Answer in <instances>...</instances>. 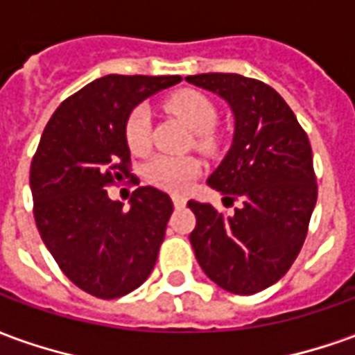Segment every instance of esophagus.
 Returning <instances> with one entry per match:
<instances>
[{"label":"esophagus","mask_w":355,"mask_h":355,"mask_svg":"<svg viewBox=\"0 0 355 355\" xmlns=\"http://www.w3.org/2000/svg\"><path fill=\"white\" fill-rule=\"evenodd\" d=\"M173 205H175V207H177V209L184 207V205H186V198H184V196H173Z\"/></svg>","instance_id":"1"}]
</instances>
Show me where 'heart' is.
I'll list each match as a JSON object with an SVG mask.
<instances>
[{
    "label": "heart",
    "mask_w": 355,
    "mask_h": 355,
    "mask_svg": "<svg viewBox=\"0 0 355 355\" xmlns=\"http://www.w3.org/2000/svg\"><path fill=\"white\" fill-rule=\"evenodd\" d=\"M165 108L177 116L193 132V148L205 155L218 154L223 137L215 131L218 112L207 94L196 89H182L171 94ZM152 123L146 106H137L125 121V142L132 154H146L152 146L150 139ZM201 165L192 155H157L148 162L144 175L150 184L167 192H184L192 180L200 175Z\"/></svg>",
    "instance_id": "1"
}]
</instances>
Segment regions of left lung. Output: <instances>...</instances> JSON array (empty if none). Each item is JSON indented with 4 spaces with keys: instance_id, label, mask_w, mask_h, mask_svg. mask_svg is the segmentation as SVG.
<instances>
[{
    "instance_id": "8db88e82",
    "label": "left lung",
    "mask_w": 355,
    "mask_h": 355,
    "mask_svg": "<svg viewBox=\"0 0 355 355\" xmlns=\"http://www.w3.org/2000/svg\"><path fill=\"white\" fill-rule=\"evenodd\" d=\"M186 81L230 104V152L207 184L243 205L224 215L188 201L196 259L211 282L234 295H254L279 282L302 249L318 200L312 148L282 94L239 73H198Z\"/></svg>"
}]
</instances>
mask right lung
I'll return each instance as SVG.
<instances>
[{
    "label": "right lung",
    "mask_w": 355,
    "mask_h": 355,
    "mask_svg": "<svg viewBox=\"0 0 355 355\" xmlns=\"http://www.w3.org/2000/svg\"><path fill=\"white\" fill-rule=\"evenodd\" d=\"M180 76H117L94 80L51 116L30 167L34 218L64 275L96 298H119L154 270L173 213L167 193L140 186L131 209L106 188L131 173L125 121L150 94Z\"/></svg>",
    "instance_id": "add662e5"
}]
</instances>
